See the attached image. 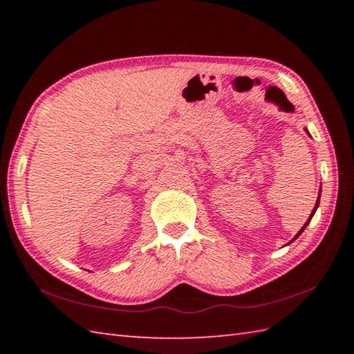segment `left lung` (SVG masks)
I'll return each instance as SVG.
<instances>
[{
	"label": "left lung",
	"mask_w": 354,
	"mask_h": 354,
	"mask_svg": "<svg viewBox=\"0 0 354 354\" xmlns=\"http://www.w3.org/2000/svg\"><path fill=\"white\" fill-rule=\"evenodd\" d=\"M304 131H306V132H307V135H309V137H310V133H309V131H307V129H304ZM319 199H321V189H319V193H318V199H317V204H315V207H313V209H312V213H310V216H309V219H307V222L304 223V227H303L301 230H299V231L297 232V236H295V237H293V239L290 240V242H289V243H292V242H293V240H295V239H298L299 236H301V232H303V231L306 230V227H307V225H309V223H310V221H312V217H313V214H315V213H317V209H318V207H319ZM289 243H288V245H289Z\"/></svg>",
	"instance_id": "1"
}]
</instances>
